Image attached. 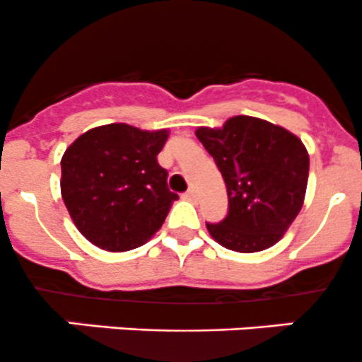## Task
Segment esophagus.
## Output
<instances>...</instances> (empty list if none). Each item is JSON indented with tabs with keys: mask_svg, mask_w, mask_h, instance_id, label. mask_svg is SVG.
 <instances>
[{
	"mask_svg": "<svg viewBox=\"0 0 362 362\" xmlns=\"http://www.w3.org/2000/svg\"><path fill=\"white\" fill-rule=\"evenodd\" d=\"M181 197L185 200H188V202H195V192H193V189H188V192L182 193Z\"/></svg>",
	"mask_w": 362,
	"mask_h": 362,
	"instance_id": "1",
	"label": "esophagus"
}]
</instances>
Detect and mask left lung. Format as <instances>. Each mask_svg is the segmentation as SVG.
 <instances>
[{
    "label": "left lung",
    "mask_w": 362,
    "mask_h": 362,
    "mask_svg": "<svg viewBox=\"0 0 362 362\" xmlns=\"http://www.w3.org/2000/svg\"><path fill=\"white\" fill-rule=\"evenodd\" d=\"M216 162L228 195L220 223H206L223 248L255 253L276 245L301 211L310 156L298 135L252 116H234L221 128L195 130Z\"/></svg>",
    "instance_id": "left-lung-1"
}]
</instances>
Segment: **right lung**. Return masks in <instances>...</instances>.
Here are the masks:
<instances>
[{"label": "right lung", "instance_id": "right-lung-1", "mask_svg": "<svg viewBox=\"0 0 362 362\" xmlns=\"http://www.w3.org/2000/svg\"><path fill=\"white\" fill-rule=\"evenodd\" d=\"M167 139L169 130L110 123L68 146L61 158V197L89 243L107 252H128L160 230L177 200L156 160Z\"/></svg>", "mask_w": 362, "mask_h": 362}]
</instances>
